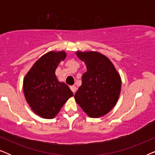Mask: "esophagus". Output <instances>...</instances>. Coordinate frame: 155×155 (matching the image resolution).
Listing matches in <instances>:
<instances>
[{
  "instance_id": "obj_1",
  "label": "esophagus",
  "mask_w": 155,
  "mask_h": 155,
  "mask_svg": "<svg viewBox=\"0 0 155 155\" xmlns=\"http://www.w3.org/2000/svg\"><path fill=\"white\" fill-rule=\"evenodd\" d=\"M70 88H71L72 92H73V94H75V92H76V87L75 86H71L70 87Z\"/></svg>"
}]
</instances>
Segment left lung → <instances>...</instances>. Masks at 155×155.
<instances>
[{"label": "left lung", "instance_id": "1", "mask_svg": "<svg viewBox=\"0 0 155 155\" xmlns=\"http://www.w3.org/2000/svg\"><path fill=\"white\" fill-rule=\"evenodd\" d=\"M85 63L82 84L75 99L84 113L99 118L109 113L116 104L121 90V78L109 58L97 51H76Z\"/></svg>", "mask_w": 155, "mask_h": 155}]
</instances>
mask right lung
<instances>
[{
  "label": "right lung",
  "mask_w": 155,
  "mask_h": 155,
  "mask_svg": "<svg viewBox=\"0 0 155 155\" xmlns=\"http://www.w3.org/2000/svg\"><path fill=\"white\" fill-rule=\"evenodd\" d=\"M66 58L64 51H51L40 57L23 80L25 97L37 115L54 118L73 94L69 87L57 79L56 70Z\"/></svg>",
  "instance_id": "1"
}]
</instances>
